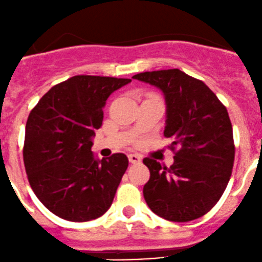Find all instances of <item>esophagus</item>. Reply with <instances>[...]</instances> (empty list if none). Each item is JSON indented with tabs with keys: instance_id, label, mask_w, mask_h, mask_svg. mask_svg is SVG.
I'll return each mask as SVG.
<instances>
[{
	"instance_id": "1",
	"label": "esophagus",
	"mask_w": 262,
	"mask_h": 262,
	"mask_svg": "<svg viewBox=\"0 0 262 262\" xmlns=\"http://www.w3.org/2000/svg\"><path fill=\"white\" fill-rule=\"evenodd\" d=\"M128 158H129V162L130 163H139L142 161L141 156L136 155V153H130V155L128 156Z\"/></svg>"
}]
</instances>
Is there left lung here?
Segmentation results:
<instances>
[{
  "label": "left lung",
  "instance_id": "1",
  "mask_svg": "<svg viewBox=\"0 0 262 262\" xmlns=\"http://www.w3.org/2000/svg\"><path fill=\"white\" fill-rule=\"evenodd\" d=\"M132 78L155 86L165 97L163 136L179 147L163 167L144 158L150 178L143 196L153 213L171 222L207 214L223 195L234 161L233 130L226 106L203 81L182 71L143 72Z\"/></svg>",
  "mask_w": 262,
  "mask_h": 262
}]
</instances>
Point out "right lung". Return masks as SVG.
Segmentation results:
<instances>
[{
	"mask_svg": "<svg viewBox=\"0 0 262 262\" xmlns=\"http://www.w3.org/2000/svg\"><path fill=\"white\" fill-rule=\"evenodd\" d=\"M129 78L75 76L49 90L26 121L24 163L34 194L59 218L87 222L106 213L128 157L91 150L106 100Z\"/></svg>",
	"mask_w": 262,
	"mask_h": 262,
	"instance_id": "1",
	"label": "right lung"
}]
</instances>
